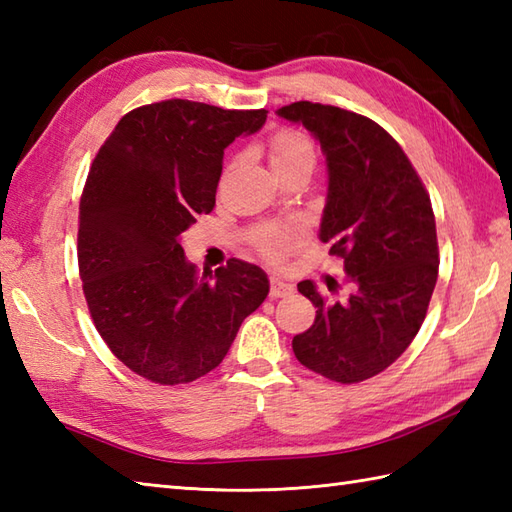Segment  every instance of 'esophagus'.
I'll return each instance as SVG.
<instances>
[{
    "mask_svg": "<svg viewBox=\"0 0 512 512\" xmlns=\"http://www.w3.org/2000/svg\"><path fill=\"white\" fill-rule=\"evenodd\" d=\"M292 292V284L284 277H270V297H286Z\"/></svg>",
    "mask_w": 512,
    "mask_h": 512,
    "instance_id": "esophagus-1",
    "label": "esophagus"
}]
</instances>
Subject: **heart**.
Listing matches in <instances>:
<instances>
[{"instance_id":"1","label":"heart","mask_w":512,"mask_h":512,"mask_svg":"<svg viewBox=\"0 0 512 512\" xmlns=\"http://www.w3.org/2000/svg\"><path fill=\"white\" fill-rule=\"evenodd\" d=\"M270 165L275 171H286L299 165H312L314 162V143L310 136L295 132V129H281L268 145ZM308 237V228L303 222H286L277 226H266L257 235L255 244L268 257H284L295 250L303 239Z\"/></svg>"}]
</instances>
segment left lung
<instances>
[{"label": "left lung", "instance_id": "obj_1", "mask_svg": "<svg viewBox=\"0 0 512 512\" xmlns=\"http://www.w3.org/2000/svg\"><path fill=\"white\" fill-rule=\"evenodd\" d=\"M319 140L328 198L319 237L343 259L350 295L328 303L314 281L297 288L317 308L292 339L297 361L336 383H361L407 350L438 279V237L429 193L400 145L369 118L299 101L277 110Z\"/></svg>", "mask_w": 512, "mask_h": 512}]
</instances>
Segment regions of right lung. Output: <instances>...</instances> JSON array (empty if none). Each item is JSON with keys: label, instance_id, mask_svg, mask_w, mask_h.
<instances>
[{"label": "right lung", "instance_id": "1", "mask_svg": "<svg viewBox=\"0 0 512 512\" xmlns=\"http://www.w3.org/2000/svg\"><path fill=\"white\" fill-rule=\"evenodd\" d=\"M266 114L184 99L143 105L92 162L79 215L83 295L107 347L151 383L209 374L268 297L259 266L228 259L200 279L180 244L213 211L224 149L259 132Z\"/></svg>", "mask_w": 512, "mask_h": 512}]
</instances>
